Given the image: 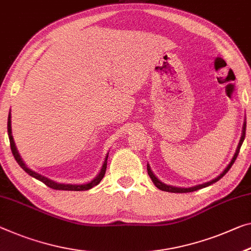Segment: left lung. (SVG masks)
<instances>
[{"label":"left lung","instance_id":"8db88e82","mask_svg":"<svg viewBox=\"0 0 251 251\" xmlns=\"http://www.w3.org/2000/svg\"><path fill=\"white\" fill-rule=\"evenodd\" d=\"M245 137H246V119H245V122H244V126H242V133H241V138H240V141H239V145L237 147V150L236 152H234V156L232 157V159H231V161L229 163V165L226 166L225 171H223L221 174H220L218 177H215V178H213L212 180H210V182H206V183H203V184H200V185H195V186H192V187H176V186H172V185H167L161 182V180H159L156 177V175L153 174L151 169H150V166L149 164L147 165V171H148V175L150 176V178H151L152 183L156 185L157 188H159V190L161 191H165V192H171V193H188V192H194V191H198V190H201V188H204V187H207L210 186V185L217 183L219 179H221L223 176H225L226 173H228L229 169L231 168V166L233 165L234 161H236L237 157L239 155V150H240L241 148V145L242 142H244L245 140Z\"/></svg>","mask_w":251,"mask_h":251}]
</instances>
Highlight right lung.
<instances>
[{
	"label": "right lung",
	"instance_id": "1",
	"mask_svg": "<svg viewBox=\"0 0 251 251\" xmlns=\"http://www.w3.org/2000/svg\"><path fill=\"white\" fill-rule=\"evenodd\" d=\"M7 134H9V139H10L11 150H12V153H13L14 158H15V160H17V163L20 165V167L26 173V174H29L30 176L34 177V178L40 180V182L46 184L50 188H53V190H59V191H87V190H90V188L94 187L95 185H98L100 182H101L104 175H105L107 157H109V153H106L105 159H104V163H103L102 167H101V171H100L98 176H96L94 179H92L91 182L85 183V184H78V185L57 183V182H55V180L50 179V178H48V177H46V176L41 175V174H38V173L32 171V169H30L28 166L25 164V161L22 160L20 153H19L18 149H17V146H15V142L13 140L12 129H11V110H10V113H9V118H7Z\"/></svg>",
	"mask_w": 251,
	"mask_h": 251
}]
</instances>
